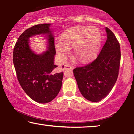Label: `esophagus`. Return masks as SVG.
<instances>
[{"label":"esophagus","instance_id":"esophagus-1","mask_svg":"<svg viewBox=\"0 0 134 134\" xmlns=\"http://www.w3.org/2000/svg\"><path fill=\"white\" fill-rule=\"evenodd\" d=\"M72 66L69 65H65V67H64V69L65 70H68V69H72Z\"/></svg>","mask_w":134,"mask_h":134}]
</instances>
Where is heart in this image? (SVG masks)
Returning <instances> with one entry per match:
<instances>
[{
  "label": "heart",
  "mask_w": 134,
  "mask_h": 134,
  "mask_svg": "<svg viewBox=\"0 0 134 134\" xmlns=\"http://www.w3.org/2000/svg\"><path fill=\"white\" fill-rule=\"evenodd\" d=\"M101 44V34L98 29L80 25L71 28L64 33L62 41L55 43L60 58L66 59L69 48L73 47L74 55L82 63H87L97 55Z\"/></svg>",
  "instance_id": "heart-1"
}]
</instances>
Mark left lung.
<instances>
[{
	"label": "left lung",
	"mask_w": 134,
	"mask_h": 134,
	"mask_svg": "<svg viewBox=\"0 0 134 134\" xmlns=\"http://www.w3.org/2000/svg\"><path fill=\"white\" fill-rule=\"evenodd\" d=\"M105 30L107 40L96 59L73 70L80 93L84 98L91 102L100 101L109 94L119 74L120 43L109 28L106 27Z\"/></svg>",
	"instance_id": "1"
}]
</instances>
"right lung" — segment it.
<instances>
[{
	"label": "right lung",
	"mask_w": 134,
	"mask_h": 134,
	"mask_svg": "<svg viewBox=\"0 0 134 134\" xmlns=\"http://www.w3.org/2000/svg\"><path fill=\"white\" fill-rule=\"evenodd\" d=\"M50 24H38L27 29L18 38L13 50V64L20 85L35 101L45 104L57 96L62 85L63 73L56 72L54 38ZM48 35V50L36 54L28 44L29 37Z\"/></svg>",
	"instance_id": "add662e5"
}]
</instances>
